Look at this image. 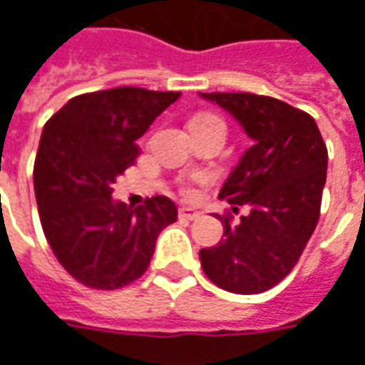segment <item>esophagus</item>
I'll return each mask as SVG.
<instances>
[{"instance_id": "34e87169", "label": "esophagus", "mask_w": 365, "mask_h": 365, "mask_svg": "<svg viewBox=\"0 0 365 365\" xmlns=\"http://www.w3.org/2000/svg\"><path fill=\"white\" fill-rule=\"evenodd\" d=\"M199 217H201V213L195 211V209H191V207H182V209H180V219H185V221H195V219H199Z\"/></svg>"}]
</instances>
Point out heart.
<instances>
[{"label": "heart", "mask_w": 365, "mask_h": 365, "mask_svg": "<svg viewBox=\"0 0 365 365\" xmlns=\"http://www.w3.org/2000/svg\"><path fill=\"white\" fill-rule=\"evenodd\" d=\"M197 117H211V115H197ZM180 191H182V195H185V197H191V195H193V187H191L190 183H183Z\"/></svg>", "instance_id": "1"}]
</instances>
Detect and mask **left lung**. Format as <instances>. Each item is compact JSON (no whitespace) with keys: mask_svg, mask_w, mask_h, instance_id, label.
<instances>
[{"mask_svg":"<svg viewBox=\"0 0 365 365\" xmlns=\"http://www.w3.org/2000/svg\"><path fill=\"white\" fill-rule=\"evenodd\" d=\"M201 97L235 115L254 140L219 193L250 213L237 225L230 215H219L225 238L199 252L201 268L221 289L262 293L295 268L319 222L327 144L309 113L275 97L245 91Z\"/></svg>","mask_w":365,"mask_h":365,"instance_id":"left-lung-1","label":"left lung"}]
</instances>
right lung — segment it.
Returning a JSON list of instances; mask_svg holds the SVG:
<instances>
[{
  "mask_svg": "<svg viewBox=\"0 0 365 365\" xmlns=\"http://www.w3.org/2000/svg\"><path fill=\"white\" fill-rule=\"evenodd\" d=\"M180 91L113 88L72 97L46 120L33 182L44 237L60 266L91 289H119L150 264L178 219L172 199L113 201V183L140 154L136 140Z\"/></svg>",
  "mask_w": 365,
  "mask_h": 365,
  "instance_id": "1",
  "label": "right lung"
}]
</instances>
